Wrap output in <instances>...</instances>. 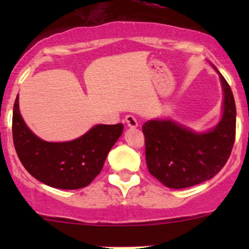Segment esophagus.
<instances>
[{"label":"esophagus","mask_w":249,"mask_h":249,"mask_svg":"<svg viewBox=\"0 0 249 249\" xmlns=\"http://www.w3.org/2000/svg\"><path fill=\"white\" fill-rule=\"evenodd\" d=\"M125 123H126V125L129 127H137V125H139V123H137V119L134 117V115L129 114L125 117Z\"/></svg>","instance_id":"esophagus-1"}]
</instances>
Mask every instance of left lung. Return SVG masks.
I'll use <instances>...</instances> for the list:
<instances>
[{"instance_id":"left-lung-1","label":"left lung","mask_w":249,"mask_h":249,"mask_svg":"<svg viewBox=\"0 0 249 249\" xmlns=\"http://www.w3.org/2000/svg\"><path fill=\"white\" fill-rule=\"evenodd\" d=\"M214 70L219 74L224 96L222 119L212 130L195 132L170 119L148 120L142 126L148 170L172 189L211 179L231 154L236 135L235 100L225 78Z\"/></svg>"}]
</instances>
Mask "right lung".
Masks as SVG:
<instances>
[{
    "label": "right lung",
    "instance_id": "obj_1",
    "mask_svg": "<svg viewBox=\"0 0 249 249\" xmlns=\"http://www.w3.org/2000/svg\"><path fill=\"white\" fill-rule=\"evenodd\" d=\"M123 129V124H99L73 141L47 142L25 124L19 97L14 102L12 131L18 157L32 177L57 189L73 190L89 185L101 172Z\"/></svg>",
    "mask_w": 249,
    "mask_h": 249
}]
</instances>
